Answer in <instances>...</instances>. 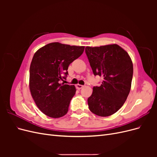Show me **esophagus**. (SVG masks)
<instances>
[{"label":"esophagus","instance_id":"1","mask_svg":"<svg viewBox=\"0 0 157 157\" xmlns=\"http://www.w3.org/2000/svg\"><path fill=\"white\" fill-rule=\"evenodd\" d=\"M76 87H77V89H78V90H80V89H81V88H82L83 87H84V86L83 85H81V84H77L76 85Z\"/></svg>","mask_w":157,"mask_h":157}]
</instances>
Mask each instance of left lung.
Here are the masks:
<instances>
[{
    "instance_id": "left-lung-1",
    "label": "left lung",
    "mask_w": 157,
    "mask_h": 157,
    "mask_svg": "<svg viewBox=\"0 0 157 157\" xmlns=\"http://www.w3.org/2000/svg\"><path fill=\"white\" fill-rule=\"evenodd\" d=\"M85 52L94 75L103 78L100 86H94L88 99L89 109L98 116H110L121 108L130 93L132 61L117 44L87 46Z\"/></svg>"
}]
</instances>
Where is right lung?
Here are the masks:
<instances>
[{"label": "right lung", "instance_id": "1", "mask_svg": "<svg viewBox=\"0 0 157 157\" xmlns=\"http://www.w3.org/2000/svg\"><path fill=\"white\" fill-rule=\"evenodd\" d=\"M84 46L52 42L33 56L29 71V88L36 106L47 116L59 118L67 113L76 92L74 85L61 84L68 75L70 63L82 55Z\"/></svg>", "mask_w": 157, "mask_h": 157}]
</instances>
